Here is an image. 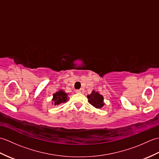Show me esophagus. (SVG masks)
Wrapping results in <instances>:
<instances>
[{
  "instance_id": "1",
  "label": "esophagus",
  "mask_w": 159,
  "mask_h": 159,
  "mask_svg": "<svg viewBox=\"0 0 159 159\" xmlns=\"http://www.w3.org/2000/svg\"><path fill=\"white\" fill-rule=\"evenodd\" d=\"M84 92H85V91H84V89H79V90H76V92H77V93H83Z\"/></svg>"
}]
</instances>
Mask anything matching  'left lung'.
I'll return each instance as SVG.
<instances>
[{
  "label": "left lung",
  "instance_id": "obj_1",
  "mask_svg": "<svg viewBox=\"0 0 159 159\" xmlns=\"http://www.w3.org/2000/svg\"><path fill=\"white\" fill-rule=\"evenodd\" d=\"M87 98H88V102L90 104L96 108V109H101L104 105V97L102 95L93 90L92 93L89 95H87Z\"/></svg>",
  "mask_w": 159,
  "mask_h": 159
}]
</instances>
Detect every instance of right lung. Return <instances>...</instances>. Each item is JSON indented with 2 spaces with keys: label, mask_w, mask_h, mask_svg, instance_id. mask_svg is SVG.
I'll return each instance as SVG.
<instances>
[{
  "label": "right lung",
  "mask_w": 159,
  "mask_h": 159,
  "mask_svg": "<svg viewBox=\"0 0 159 159\" xmlns=\"http://www.w3.org/2000/svg\"><path fill=\"white\" fill-rule=\"evenodd\" d=\"M69 100L68 93H66L65 91L62 89H59L55 93H53V97L52 99V104L54 105H59V104L66 102Z\"/></svg>",
  "instance_id": "1"
}]
</instances>
